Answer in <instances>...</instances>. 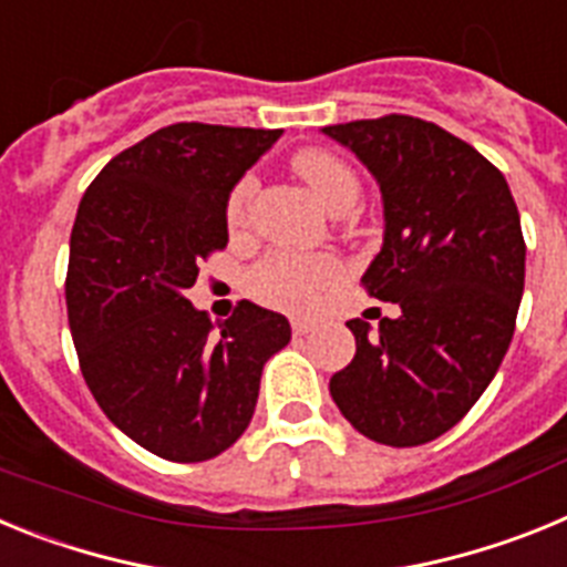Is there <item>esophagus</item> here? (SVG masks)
Listing matches in <instances>:
<instances>
[{"mask_svg": "<svg viewBox=\"0 0 567 567\" xmlns=\"http://www.w3.org/2000/svg\"><path fill=\"white\" fill-rule=\"evenodd\" d=\"M315 329V320L309 318H292V332L295 334H309Z\"/></svg>", "mask_w": 567, "mask_h": 567, "instance_id": "34e87169", "label": "esophagus"}]
</instances>
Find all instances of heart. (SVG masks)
<instances>
[{"mask_svg": "<svg viewBox=\"0 0 567 567\" xmlns=\"http://www.w3.org/2000/svg\"><path fill=\"white\" fill-rule=\"evenodd\" d=\"M292 169L312 195L332 213L349 209L360 195V182L354 169L329 150H303L292 158ZM255 175H240L227 195V224L240 229L249 218L255 198ZM340 278V264L332 255H292L272 252L258 260L249 272V289L269 307L300 312L318 300L320 292L334 287Z\"/></svg>", "mask_w": 567, "mask_h": 567, "instance_id": "b5f03b06", "label": "heart"}]
</instances>
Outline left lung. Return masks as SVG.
<instances>
[{"label":"left lung","instance_id":"left-lung-1","mask_svg":"<svg viewBox=\"0 0 567 567\" xmlns=\"http://www.w3.org/2000/svg\"><path fill=\"white\" fill-rule=\"evenodd\" d=\"M323 133L378 178L383 247L360 284L400 307L374 334L360 318L346 323L358 352L329 392L374 443L423 445L468 414L508 352L525 287L517 204L488 158L414 115Z\"/></svg>","mask_w":567,"mask_h":567}]
</instances>
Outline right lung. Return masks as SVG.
Listing matches in <instances>:
<instances>
[{
    "label": "right lung",
    "mask_w": 567,
    "mask_h": 567,
    "mask_svg": "<svg viewBox=\"0 0 567 567\" xmlns=\"http://www.w3.org/2000/svg\"><path fill=\"white\" fill-rule=\"evenodd\" d=\"M280 130L182 122L93 178L70 233L68 320L110 423L173 463L218 457L247 432L264 363L289 320L240 300L213 327L184 295L227 247V195Z\"/></svg>",
    "instance_id": "1"
}]
</instances>
